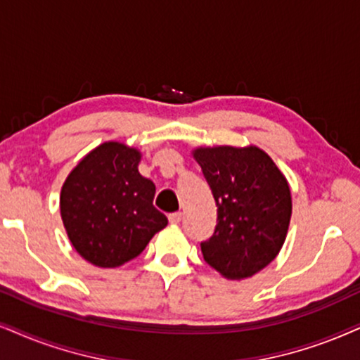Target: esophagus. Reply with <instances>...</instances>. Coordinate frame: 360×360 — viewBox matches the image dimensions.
<instances>
[{"label":"esophagus","mask_w":360,"mask_h":360,"mask_svg":"<svg viewBox=\"0 0 360 360\" xmlns=\"http://www.w3.org/2000/svg\"><path fill=\"white\" fill-rule=\"evenodd\" d=\"M167 219H169L171 224H179L181 219H183V214H181V212H172V214H169V217H167Z\"/></svg>","instance_id":"esophagus-1"}]
</instances>
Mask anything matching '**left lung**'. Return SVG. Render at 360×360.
<instances>
[{
    "mask_svg": "<svg viewBox=\"0 0 360 360\" xmlns=\"http://www.w3.org/2000/svg\"><path fill=\"white\" fill-rule=\"evenodd\" d=\"M193 156L217 206L214 234L201 243L204 261L227 279L251 277L274 261L288 236V179L256 146L198 148Z\"/></svg>",
    "mask_w": 360,
    "mask_h": 360,
    "instance_id": "left-lung-1",
    "label": "left lung"
}]
</instances>
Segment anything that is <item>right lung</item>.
<instances>
[{
  "mask_svg": "<svg viewBox=\"0 0 360 360\" xmlns=\"http://www.w3.org/2000/svg\"><path fill=\"white\" fill-rule=\"evenodd\" d=\"M141 153L116 141L81 159L61 189L59 209L81 257L117 267L138 257L167 217L153 206L156 186L139 174Z\"/></svg>",
  "mask_w": 360,
  "mask_h": 360,
  "instance_id": "add662e5",
  "label": "right lung"
}]
</instances>
